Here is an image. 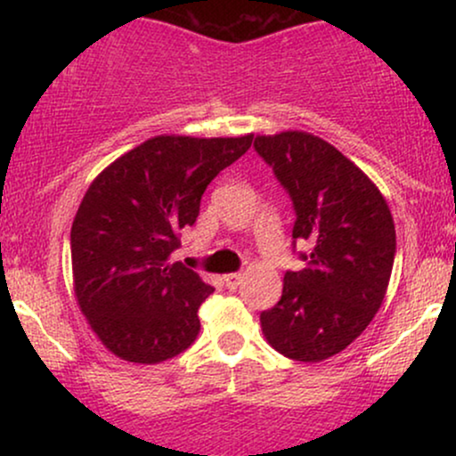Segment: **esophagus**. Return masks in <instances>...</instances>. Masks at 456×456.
Masks as SVG:
<instances>
[{
    "mask_svg": "<svg viewBox=\"0 0 456 456\" xmlns=\"http://www.w3.org/2000/svg\"><path fill=\"white\" fill-rule=\"evenodd\" d=\"M244 281V274L242 272H233V274H227L224 276V285L229 287V289H238L240 282Z\"/></svg>",
    "mask_w": 456,
    "mask_h": 456,
    "instance_id": "34e87169",
    "label": "esophagus"
}]
</instances>
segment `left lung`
Wrapping results in <instances>:
<instances>
[{
	"label": "left lung",
	"instance_id": "8db88e82",
	"mask_svg": "<svg viewBox=\"0 0 456 456\" xmlns=\"http://www.w3.org/2000/svg\"><path fill=\"white\" fill-rule=\"evenodd\" d=\"M255 150L294 201V238L311 244L306 268L287 272L279 305L261 313V330L287 358L322 362L379 311L395 264V221L373 180L328 141L285 130L257 134Z\"/></svg>",
	"mask_w": 456,
	"mask_h": 456
}]
</instances>
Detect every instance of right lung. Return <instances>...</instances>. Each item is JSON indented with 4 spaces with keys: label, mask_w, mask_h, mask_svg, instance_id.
I'll return each mask as SVG.
<instances>
[{
    "label": "right lung",
    "mask_w": 456,
    "mask_h": 456,
    "mask_svg": "<svg viewBox=\"0 0 456 456\" xmlns=\"http://www.w3.org/2000/svg\"><path fill=\"white\" fill-rule=\"evenodd\" d=\"M253 143L244 137L159 134L119 156L87 188L70 229L77 305L109 352L159 364L191 347L212 294L171 261L206 188Z\"/></svg>",
    "instance_id": "1"
}]
</instances>
